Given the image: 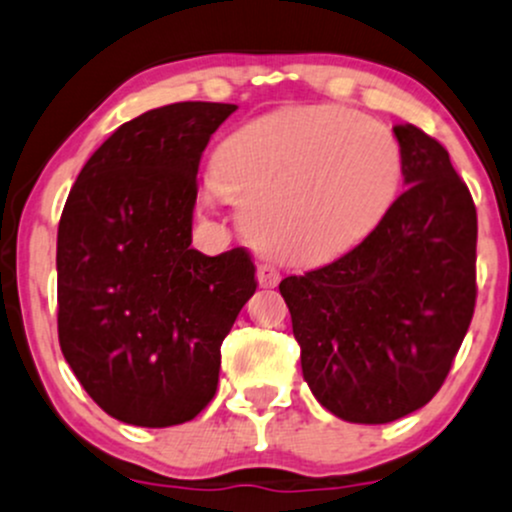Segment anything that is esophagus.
I'll list each match as a JSON object with an SVG mask.
<instances>
[{
  "label": "esophagus",
  "mask_w": 512,
  "mask_h": 512,
  "mask_svg": "<svg viewBox=\"0 0 512 512\" xmlns=\"http://www.w3.org/2000/svg\"><path fill=\"white\" fill-rule=\"evenodd\" d=\"M256 278L261 288H276L280 283V271L276 266H271V263H261L256 271Z\"/></svg>",
  "instance_id": "1"
}]
</instances>
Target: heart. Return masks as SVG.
<instances>
[{
	"mask_svg": "<svg viewBox=\"0 0 512 512\" xmlns=\"http://www.w3.org/2000/svg\"><path fill=\"white\" fill-rule=\"evenodd\" d=\"M405 156L388 126L339 104L239 126L212 158V190L236 202L263 249L324 263L366 239L398 200Z\"/></svg>",
	"mask_w": 512,
	"mask_h": 512,
	"instance_id": "1",
	"label": "heart"
}]
</instances>
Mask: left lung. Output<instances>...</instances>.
Listing matches in <instances>:
<instances>
[{"instance_id": "8db88e82", "label": "left lung", "mask_w": 512, "mask_h": 512, "mask_svg": "<svg viewBox=\"0 0 512 512\" xmlns=\"http://www.w3.org/2000/svg\"><path fill=\"white\" fill-rule=\"evenodd\" d=\"M408 190L356 249L280 280L302 376L332 415L383 425L447 378L476 305V207L447 148L393 126Z\"/></svg>"}]
</instances>
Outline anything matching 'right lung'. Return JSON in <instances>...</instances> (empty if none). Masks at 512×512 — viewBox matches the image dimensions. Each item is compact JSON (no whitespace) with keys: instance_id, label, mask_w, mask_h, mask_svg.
<instances>
[{"instance_id":"obj_1","label":"right lung","mask_w":512,"mask_h":512,"mask_svg":"<svg viewBox=\"0 0 512 512\" xmlns=\"http://www.w3.org/2000/svg\"><path fill=\"white\" fill-rule=\"evenodd\" d=\"M236 104L178 102L119 126L58 224V339L107 415L188 422L214 398L224 337L256 290L244 249H192L197 168Z\"/></svg>"}]
</instances>
